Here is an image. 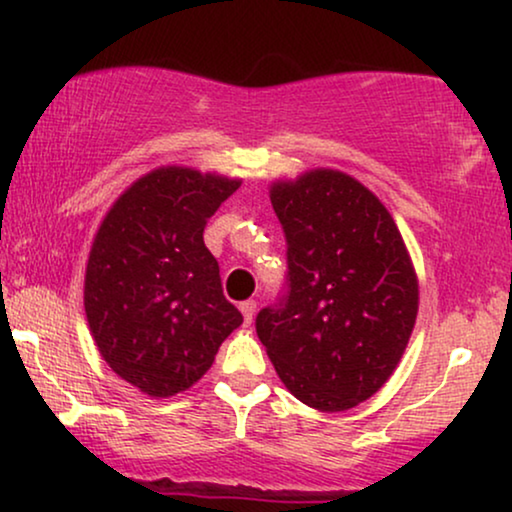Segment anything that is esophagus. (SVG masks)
Segmentation results:
<instances>
[{"label":"esophagus","mask_w":512,"mask_h":512,"mask_svg":"<svg viewBox=\"0 0 512 512\" xmlns=\"http://www.w3.org/2000/svg\"><path fill=\"white\" fill-rule=\"evenodd\" d=\"M240 312L244 317V326H249L251 321H254V314H256V303L254 300H244V303L240 305Z\"/></svg>","instance_id":"34e87169"}]
</instances>
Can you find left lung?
Masks as SVG:
<instances>
[{
    "instance_id": "8db88e82",
    "label": "left lung",
    "mask_w": 512,
    "mask_h": 512,
    "mask_svg": "<svg viewBox=\"0 0 512 512\" xmlns=\"http://www.w3.org/2000/svg\"><path fill=\"white\" fill-rule=\"evenodd\" d=\"M270 202L289 244V296L258 312L256 333L298 401L345 412L403 359L419 310L415 265L394 216L352 174L275 179Z\"/></svg>"
}]
</instances>
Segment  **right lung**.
<instances>
[{
  "instance_id": "add662e5",
  "label": "right lung",
  "mask_w": 512,
  "mask_h": 512,
  "mask_svg": "<svg viewBox=\"0 0 512 512\" xmlns=\"http://www.w3.org/2000/svg\"><path fill=\"white\" fill-rule=\"evenodd\" d=\"M240 184L160 165L118 195L93 237L83 282L90 335L107 366L146 396L191 389L242 324L202 240Z\"/></svg>"
}]
</instances>
